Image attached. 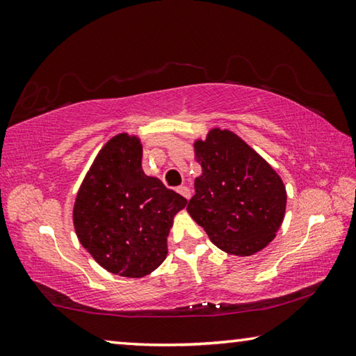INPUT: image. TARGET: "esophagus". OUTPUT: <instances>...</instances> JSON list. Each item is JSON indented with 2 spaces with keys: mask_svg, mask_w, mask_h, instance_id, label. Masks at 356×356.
Instances as JSON below:
<instances>
[{
  "mask_svg": "<svg viewBox=\"0 0 356 356\" xmlns=\"http://www.w3.org/2000/svg\"><path fill=\"white\" fill-rule=\"evenodd\" d=\"M177 191L180 193V195H182V196L185 197V200H190V197H191V190H190L188 186H186V185L179 186V190H177Z\"/></svg>",
  "mask_w": 356,
  "mask_h": 356,
  "instance_id": "34e87169",
  "label": "esophagus"
}]
</instances>
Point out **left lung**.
<instances>
[{"instance_id": "1", "label": "left lung", "mask_w": 356, "mask_h": 356, "mask_svg": "<svg viewBox=\"0 0 356 356\" xmlns=\"http://www.w3.org/2000/svg\"><path fill=\"white\" fill-rule=\"evenodd\" d=\"M202 174L186 210L220 250L251 256L275 238L286 212V186L243 140L213 129L195 143Z\"/></svg>"}]
</instances>
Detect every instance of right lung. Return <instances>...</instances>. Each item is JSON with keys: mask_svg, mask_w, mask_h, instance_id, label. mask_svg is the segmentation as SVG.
Wrapping results in <instances>:
<instances>
[{"mask_svg": "<svg viewBox=\"0 0 356 356\" xmlns=\"http://www.w3.org/2000/svg\"><path fill=\"white\" fill-rule=\"evenodd\" d=\"M136 136L111 138L78 190L74 226L80 243L108 272L143 278L168 254L172 218L186 206L179 193L141 168Z\"/></svg>", "mask_w": 356, "mask_h": 356, "instance_id": "add662e5", "label": "right lung"}]
</instances>
